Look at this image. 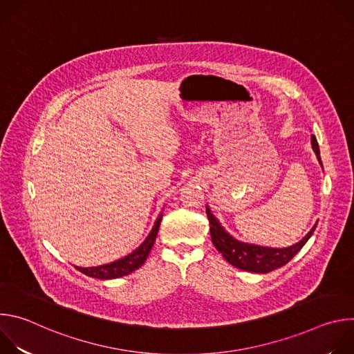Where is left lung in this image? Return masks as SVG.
Masks as SVG:
<instances>
[{
  "label": "left lung",
  "mask_w": 354,
  "mask_h": 354,
  "mask_svg": "<svg viewBox=\"0 0 354 354\" xmlns=\"http://www.w3.org/2000/svg\"><path fill=\"white\" fill-rule=\"evenodd\" d=\"M311 144L313 149L315 151L317 158L319 164L322 165L321 156H319V147L315 136H311ZM206 213L209 217L210 223V234H212V241L217 250L223 255V258L232 266L252 272V273H269L274 269H279L288 263L301 248L307 243V241L311 238L314 234L317 224L311 228V231L302 238L299 242L287 246V248H268V246H259V245H252V243H245L234 236H231L218 223V220L212 214L209 206H206Z\"/></svg>",
  "instance_id": "1"
}]
</instances>
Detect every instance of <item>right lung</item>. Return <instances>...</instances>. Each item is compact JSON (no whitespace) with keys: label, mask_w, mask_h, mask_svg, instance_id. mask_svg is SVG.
<instances>
[{"label":"right lung","mask_w":354,"mask_h":354,"mask_svg":"<svg viewBox=\"0 0 354 354\" xmlns=\"http://www.w3.org/2000/svg\"><path fill=\"white\" fill-rule=\"evenodd\" d=\"M161 218H162V214H160V217L157 218L153 230H151V232L148 234L145 241L127 257H124L119 261H115L112 263H106V265L93 266V268H77V269L89 277H95V279H100V280H111V279H118V277L130 274L131 272L138 269L147 261L149 250L156 242V238H157V234L160 230V224H161Z\"/></svg>","instance_id":"right-lung-1"}]
</instances>
